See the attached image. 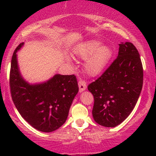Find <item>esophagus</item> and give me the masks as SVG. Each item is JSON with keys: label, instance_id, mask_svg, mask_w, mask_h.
I'll use <instances>...</instances> for the list:
<instances>
[{"label": "esophagus", "instance_id": "obj_1", "mask_svg": "<svg viewBox=\"0 0 156 156\" xmlns=\"http://www.w3.org/2000/svg\"><path fill=\"white\" fill-rule=\"evenodd\" d=\"M78 85L79 88H80V92H82V91H84L87 89V84L84 81L80 80L78 82Z\"/></svg>", "mask_w": 156, "mask_h": 156}]
</instances>
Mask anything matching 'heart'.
Masks as SVG:
<instances>
[{
	"instance_id": "obj_1",
	"label": "heart",
	"mask_w": 156,
	"mask_h": 156,
	"mask_svg": "<svg viewBox=\"0 0 156 156\" xmlns=\"http://www.w3.org/2000/svg\"><path fill=\"white\" fill-rule=\"evenodd\" d=\"M112 53L109 46L101 44V42L95 39L81 42L73 50L74 56L85 59L84 70L91 76H98L104 71L112 58Z\"/></svg>"
}]
</instances>
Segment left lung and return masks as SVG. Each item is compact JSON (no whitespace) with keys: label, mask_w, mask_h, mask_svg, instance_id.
Returning a JSON list of instances; mask_svg holds the SVG:
<instances>
[{"label":"left lung","mask_w":156,"mask_h":156,"mask_svg":"<svg viewBox=\"0 0 156 156\" xmlns=\"http://www.w3.org/2000/svg\"><path fill=\"white\" fill-rule=\"evenodd\" d=\"M119 45L117 58L88 86L94 98L93 118L105 127L116 126L129 116L143 87L144 71L137 49L129 42Z\"/></svg>","instance_id":"8db88e82"}]
</instances>
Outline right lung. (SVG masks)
I'll use <instances>...</instances> for the list:
<instances>
[{
  "label": "right lung",
  "mask_w": 156,
  "mask_h": 156,
  "mask_svg": "<svg viewBox=\"0 0 156 156\" xmlns=\"http://www.w3.org/2000/svg\"><path fill=\"white\" fill-rule=\"evenodd\" d=\"M14 51L10 72L12 101L21 116L33 128L42 132H52L67 120L79 87L74 75L55 74L46 82L30 84L23 78L19 69L17 52Z\"/></svg>",
  "instance_id": "1"
}]
</instances>
